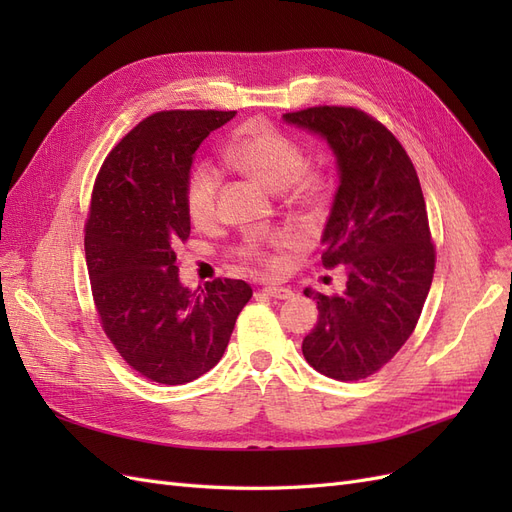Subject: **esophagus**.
Masks as SVG:
<instances>
[{
    "label": "esophagus",
    "mask_w": 512,
    "mask_h": 512,
    "mask_svg": "<svg viewBox=\"0 0 512 512\" xmlns=\"http://www.w3.org/2000/svg\"><path fill=\"white\" fill-rule=\"evenodd\" d=\"M262 290H265L269 297H273V299H290V297H294V292L290 288H286V286H265Z\"/></svg>",
    "instance_id": "obj_1"
}]
</instances>
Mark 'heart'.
Segmentation results:
<instances>
[{"instance_id": "1", "label": "heart", "mask_w": 512, "mask_h": 512, "mask_svg": "<svg viewBox=\"0 0 512 512\" xmlns=\"http://www.w3.org/2000/svg\"><path fill=\"white\" fill-rule=\"evenodd\" d=\"M226 164L235 166L243 173H250L271 188L292 190V196L301 203H314L327 188V177L322 170L309 168L305 147L273 126L267 119H252L232 136V141L224 149ZM220 188H222V173L209 162L196 164L188 181H185L183 200L185 211L194 226L207 228L218 220V205H220ZM288 243V235L280 230H258L247 232L237 245V256L243 262L273 269L275 256L273 250Z\"/></svg>"}]
</instances>
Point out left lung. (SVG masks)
<instances>
[{
    "label": "left lung",
    "mask_w": 512,
    "mask_h": 512,
    "mask_svg": "<svg viewBox=\"0 0 512 512\" xmlns=\"http://www.w3.org/2000/svg\"><path fill=\"white\" fill-rule=\"evenodd\" d=\"M284 119L324 136L335 153L339 188L322 265L348 275L342 294L305 290L318 324L303 356L333 380H363L408 342L431 288L436 245L421 183L393 132L361 108L309 106Z\"/></svg>",
    "instance_id": "8db88e82"
}]
</instances>
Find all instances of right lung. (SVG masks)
Listing matches in <instances>:
<instances>
[{"label":"right lung","instance_id":"obj_1","mask_svg":"<svg viewBox=\"0 0 512 512\" xmlns=\"http://www.w3.org/2000/svg\"><path fill=\"white\" fill-rule=\"evenodd\" d=\"M237 111H160L102 162L85 222V258L102 331L134 371L185 384L218 365L252 286L188 290L175 247L190 237L183 190L194 151Z\"/></svg>","mask_w":512,"mask_h":512}]
</instances>
